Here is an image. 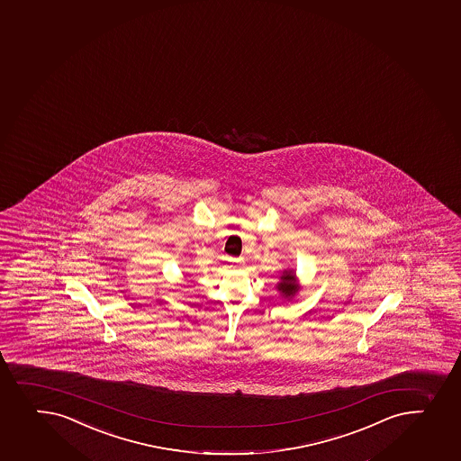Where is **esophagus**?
<instances>
[{
    "mask_svg": "<svg viewBox=\"0 0 461 461\" xmlns=\"http://www.w3.org/2000/svg\"><path fill=\"white\" fill-rule=\"evenodd\" d=\"M230 263L233 265V267H240L243 263V257H238V258H230Z\"/></svg>",
    "mask_w": 461,
    "mask_h": 461,
    "instance_id": "obj_1",
    "label": "esophagus"
}]
</instances>
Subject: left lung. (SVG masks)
<instances>
[{"mask_svg":"<svg viewBox=\"0 0 461 461\" xmlns=\"http://www.w3.org/2000/svg\"><path fill=\"white\" fill-rule=\"evenodd\" d=\"M298 285H294V276L292 271H285L283 276H281V281L278 283V290L283 292L285 298H290V296H294L296 292H298Z\"/></svg>","mask_w":461,"mask_h":461,"instance_id":"obj_1","label":"left lung"}]
</instances>
